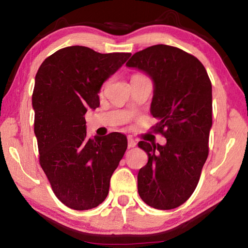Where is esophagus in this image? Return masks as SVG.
Wrapping results in <instances>:
<instances>
[{"label":"esophagus","instance_id":"obj_1","mask_svg":"<svg viewBox=\"0 0 248 248\" xmlns=\"http://www.w3.org/2000/svg\"><path fill=\"white\" fill-rule=\"evenodd\" d=\"M136 141H134L131 137H129L128 138V148L129 149H131V148H134V146H136Z\"/></svg>","mask_w":248,"mask_h":248}]
</instances>
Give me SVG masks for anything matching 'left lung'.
Segmentation results:
<instances>
[{
	"mask_svg": "<svg viewBox=\"0 0 248 248\" xmlns=\"http://www.w3.org/2000/svg\"><path fill=\"white\" fill-rule=\"evenodd\" d=\"M125 65L152 78L153 131L166 139L165 145L138 143L149 157L138 174V192L154 209L177 208L195 191L209 154L211 81L198 59L167 45L136 52Z\"/></svg>",
	"mask_w": 248,
	"mask_h": 248,
	"instance_id": "8db88e82",
	"label": "left lung"
}]
</instances>
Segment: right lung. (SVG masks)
I'll use <instances>...</instances> for the list:
<instances>
[{
    "mask_svg": "<svg viewBox=\"0 0 248 248\" xmlns=\"http://www.w3.org/2000/svg\"><path fill=\"white\" fill-rule=\"evenodd\" d=\"M131 53H99L83 46L58 50L41 63L32 92L39 164L57 198L73 210L106 199L109 182L127 150L119 132L90 138L87 108L99 106L103 83Z\"/></svg>",
    "mask_w": 248,
    "mask_h": 248,
    "instance_id": "1",
    "label": "right lung"
}]
</instances>
